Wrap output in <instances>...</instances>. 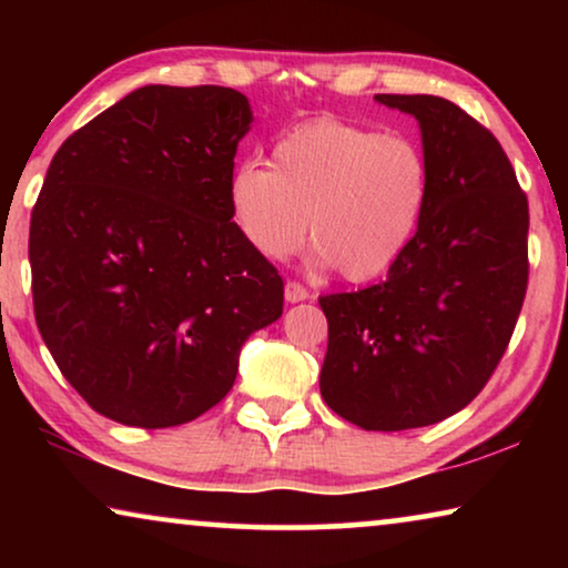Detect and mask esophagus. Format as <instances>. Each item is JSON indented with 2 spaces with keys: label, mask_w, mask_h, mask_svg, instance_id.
I'll return each instance as SVG.
<instances>
[{
  "label": "esophagus",
  "mask_w": 568,
  "mask_h": 568,
  "mask_svg": "<svg viewBox=\"0 0 568 568\" xmlns=\"http://www.w3.org/2000/svg\"><path fill=\"white\" fill-rule=\"evenodd\" d=\"M284 300L290 302V305H297V302L310 300V292L302 284H297V282H286L284 284Z\"/></svg>",
  "instance_id": "esophagus-1"
}]
</instances>
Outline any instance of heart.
<instances>
[{
    "label": "heart",
    "mask_w": 568,
    "mask_h": 568,
    "mask_svg": "<svg viewBox=\"0 0 568 568\" xmlns=\"http://www.w3.org/2000/svg\"><path fill=\"white\" fill-rule=\"evenodd\" d=\"M429 199V165L408 136L338 119L300 123L271 150V170H232L227 204L247 245L286 261L310 240L321 266L369 282L406 253Z\"/></svg>",
    "instance_id": "heart-1"
}]
</instances>
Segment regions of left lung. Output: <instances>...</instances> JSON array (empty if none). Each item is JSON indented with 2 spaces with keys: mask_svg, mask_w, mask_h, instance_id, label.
Wrapping results in <instances>:
<instances>
[{
  "mask_svg": "<svg viewBox=\"0 0 568 568\" xmlns=\"http://www.w3.org/2000/svg\"><path fill=\"white\" fill-rule=\"evenodd\" d=\"M414 115L429 199L385 282L328 294L321 395L367 432L457 414L491 377L527 290V199L501 144L437 95H375Z\"/></svg>",
  "mask_w": 568,
  "mask_h": 568,
  "instance_id": "8db88e82",
  "label": "left lung"
}]
</instances>
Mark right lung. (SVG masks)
Segmentation results:
<instances>
[{
	"label": "right lung",
	"mask_w": 568,
	"mask_h": 568,
	"mask_svg": "<svg viewBox=\"0 0 568 568\" xmlns=\"http://www.w3.org/2000/svg\"><path fill=\"white\" fill-rule=\"evenodd\" d=\"M251 123L232 88L146 84L53 154L30 216L36 323L69 385L123 426L206 414L282 317V276L227 204Z\"/></svg>",
	"instance_id": "add662e5"
}]
</instances>
